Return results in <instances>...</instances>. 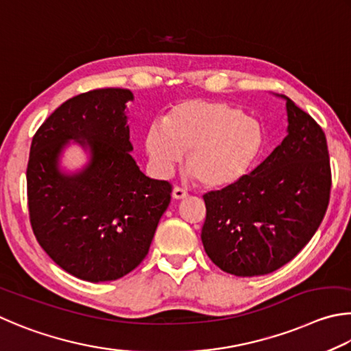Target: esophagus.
Listing matches in <instances>:
<instances>
[{"label":"esophagus","mask_w":351,"mask_h":351,"mask_svg":"<svg viewBox=\"0 0 351 351\" xmlns=\"http://www.w3.org/2000/svg\"><path fill=\"white\" fill-rule=\"evenodd\" d=\"M186 197H188V191H185V189H182V188L172 189V199L174 200H183Z\"/></svg>","instance_id":"obj_1"}]
</instances>
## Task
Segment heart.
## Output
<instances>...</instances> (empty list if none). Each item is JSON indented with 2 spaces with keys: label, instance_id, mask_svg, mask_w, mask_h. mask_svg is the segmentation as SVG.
Masks as SVG:
<instances>
[{
  "label": "heart",
  "instance_id": "1",
  "mask_svg": "<svg viewBox=\"0 0 351 351\" xmlns=\"http://www.w3.org/2000/svg\"><path fill=\"white\" fill-rule=\"evenodd\" d=\"M265 146L267 132L259 120L231 103L204 98L177 103L163 123H151L145 134V151L158 174L169 176L186 154V172L208 189L247 179Z\"/></svg>",
  "mask_w": 351,
  "mask_h": 351
}]
</instances>
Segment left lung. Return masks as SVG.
<instances>
[{
    "mask_svg": "<svg viewBox=\"0 0 351 351\" xmlns=\"http://www.w3.org/2000/svg\"><path fill=\"white\" fill-rule=\"evenodd\" d=\"M287 137L234 186L204 195L202 243L223 271L253 278L290 262L315 236L330 199L331 171L321 126L285 95Z\"/></svg>",
    "mask_w": 351,
    "mask_h": 351,
    "instance_id": "8db88e82",
    "label": "left lung"
}]
</instances>
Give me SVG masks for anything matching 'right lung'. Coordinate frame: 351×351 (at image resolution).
<instances>
[{
  "instance_id": "1",
  "label": "right lung",
  "mask_w": 351,
  "mask_h": 351,
  "mask_svg": "<svg viewBox=\"0 0 351 351\" xmlns=\"http://www.w3.org/2000/svg\"><path fill=\"white\" fill-rule=\"evenodd\" d=\"M129 89L84 92L64 101L34 135L27 165V204L34 234L47 256L75 278L109 282L140 265L171 185L149 179L131 156ZM71 143L86 163L67 170Z\"/></svg>"
}]
</instances>
